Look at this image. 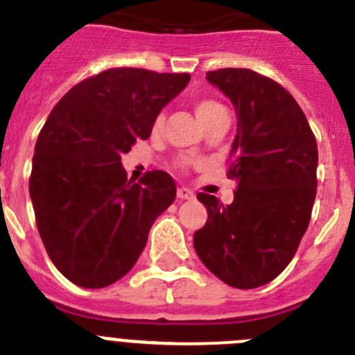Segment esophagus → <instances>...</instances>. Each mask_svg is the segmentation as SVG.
<instances>
[{
  "label": "esophagus",
  "mask_w": 355,
  "mask_h": 355,
  "mask_svg": "<svg viewBox=\"0 0 355 355\" xmlns=\"http://www.w3.org/2000/svg\"><path fill=\"white\" fill-rule=\"evenodd\" d=\"M193 197H195V193L190 190V188H184V187L178 188V199L190 200V199H193Z\"/></svg>",
  "instance_id": "obj_1"
}]
</instances>
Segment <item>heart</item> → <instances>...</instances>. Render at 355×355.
Here are the masks:
<instances>
[{"label":"heart","instance_id":"1","mask_svg":"<svg viewBox=\"0 0 355 355\" xmlns=\"http://www.w3.org/2000/svg\"><path fill=\"white\" fill-rule=\"evenodd\" d=\"M220 110H225L222 105L218 102H214V100H209V98H204V100H197L195 102V114H197V118L200 119V123H206L207 119L211 118V116H214L216 112H220ZM165 123V114L164 112H158L156 114L155 121H153V130L155 132H158V130L164 126ZM190 164V160L188 158H178V167H187V165Z\"/></svg>","mask_w":355,"mask_h":355}]
</instances>
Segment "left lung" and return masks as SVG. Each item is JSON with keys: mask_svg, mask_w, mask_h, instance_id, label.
I'll use <instances>...</instances> for the list:
<instances>
[{"mask_svg": "<svg viewBox=\"0 0 355 355\" xmlns=\"http://www.w3.org/2000/svg\"><path fill=\"white\" fill-rule=\"evenodd\" d=\"M206 79L236 107L237 133L227 175L237 181L223 206L199 193L207 222L195 252L214 276L236 288L269 284L295 255L317 195V141L294 96L248 68H220Z\"/></svg>", "mask_w": 355, "mask_h": 355, "instance_id": "1", "label": "left lung"}]
</instances>
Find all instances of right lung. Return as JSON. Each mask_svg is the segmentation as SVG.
Wrapping results in <instances>:
<instances>
[{
    "instance_id": "1",
    "label": "right lung",
    "mask_w": 355,
    "mask_h": 355,
    "mask_svg": "<svg viewBox=\"0 0 355 355\" xmlns=\"http://www.w3.org/2000/svg\"><path fill=\"white\" fill-rule=\"evenodd\" d=\"M190 73L110 68L68 91L40 130L29 178L38 232L71 284L102 288L126 275L158 214L175 199L164 171L128 181L121 155L151 135L153 121Z\"/></svg>"
}]
</instances>
